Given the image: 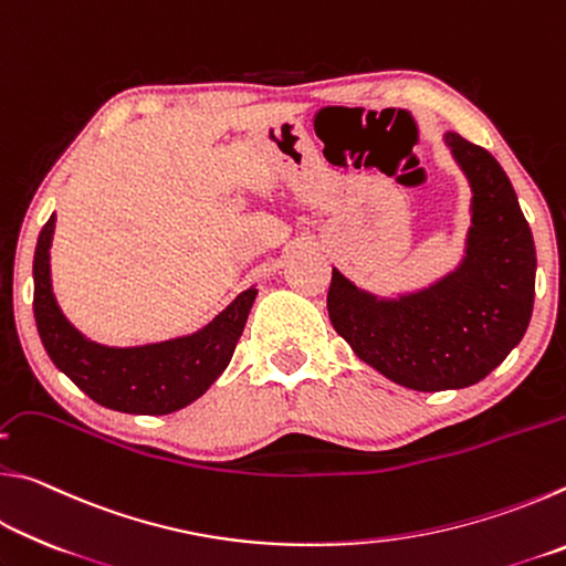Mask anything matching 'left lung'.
<instances>
[{"mask_svg":"<svg viewBox=\"0 0 566 566\" xmlns=\"http://www.w3.org/2000/svg\"><path fill=\"white\" fill-rule=\"evenodd\" d=\"M442 142L472 189L462 260L395 294L364 290L334 266L327 294L329 319L352 352L415 391L482 381L522 342L534 306V239L510 177L457 132Z\"/></svg>","mask_w":566,"mask_h":566,"instance_id":"8db88e82","label":"left lung"}]
</instances>
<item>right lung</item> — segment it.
Masks as SVG:
<instances>
[{"mask_svg": "<svg viewBox=\"0 0 566 566\" xmlns=\"http://www.w3.org/2000/svg\"><path fill=\"white\" fill-rule=\"evenodd\" d=\"M52 214L34 249V319L54 367L97 405L127 415H171L214 385L242 337L256 286L234 296L212 322L179 337L109 347L82 334L64 317L52 290Z\"/></svg>", "mask_w": 566, "mask_h": 566, "instance_id": "1", "label": "right lung"}]
</instances>
